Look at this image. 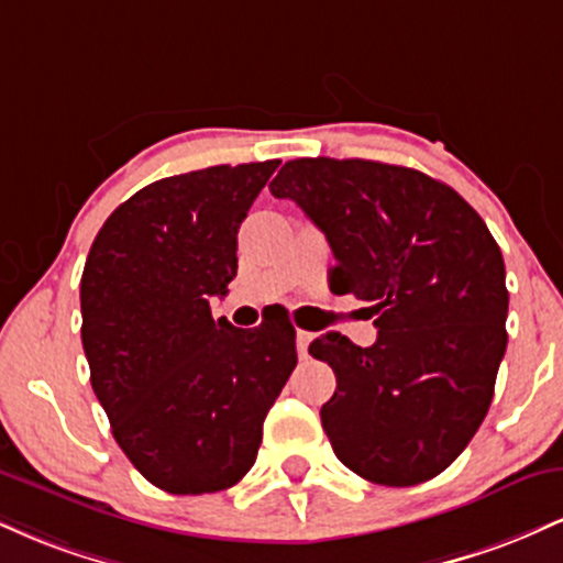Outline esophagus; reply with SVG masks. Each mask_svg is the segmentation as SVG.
Here are the masks:
<instances>
[{"mask_svg": "<svg viewBox=\"0 0 563 563\" xmlns=\"http://www.w3.org/2000/svg\"><path fill=\"white\" fill-rule=\"evenodd\" d=\"M314 335L309 331H296V349H299V357H307V349L312 344Z\"/></svg>", "mask_w": 563, "mask_h": 563, "instance_id": "1", "label": "esophagus"}]
</instances>
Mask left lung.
I'll use <instances>...</instances> for the list:
<instances>
[{"instance_id": "left-lung-1", "label": "left lung", "mask_w": 563, "mask_h": 563, "mask_svg": "<svg viewBox=\"0 0 563 563\" xmlns=\"http://www.w3.org/2000/svg\"><path fill=\"white\" fill-rule=\"evenodd\" d=\"M325 232L333 294L373 303V346L325 333L322 429L373 484L434 479L466 450L506 354V264L484 219L429 174L363 158H296L269 183Z\"/></svg>"}]
</instances>
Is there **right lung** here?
I'll list each match as a JSON object with an SVG mask.
<instances>
[{
  "mask_svg": "<svg viewBox=\"0 0 563 563\" xmlns=\"http://www.w3.org/2000/svg\"><path fill=\"white\" fill-rule=\"evenodd\" d=\"M280 161L209 166L142 187L97 232L81 275V344L113 437L172 495L219 493L254 466L296 367L286 320L211 318L238 275V228Z\"/></svg>",
  "mask_w": 563,
  "mask_h": 563,
  "instance_id": "obj_1",
  "label": "right lung"
}]
</instances>
